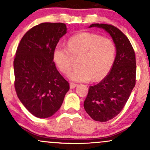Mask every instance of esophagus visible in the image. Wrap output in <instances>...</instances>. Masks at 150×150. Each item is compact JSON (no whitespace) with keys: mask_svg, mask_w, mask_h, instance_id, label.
<instances>
[{"mask_svg":"<svg viewBox=\"0 0 150 150\" xmlns=\"http://www.w3.org/2000/svg\"><path fill=\"white\" fill-rule=\"evenodd\" d=\"M77 86V84L73 83V82H70V89H74V88H75V87H76Z\"/></svg>","mask_w":150,"mask_h":150,"instance_id":"34e87169","label":"esophagus"}]
</instances>
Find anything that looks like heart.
I'll return each mask as SVG.
<instances>
[{
    "label": "heart",
    "mask_w": 150,
    "mask_h": 150,
    "mask_svg": "<svg viewBox=\"0 0 150 150\" xmlns=\"http://www.w3.org/2000/svg\"><path fill=\"white\" fill-rule=\"evenodd\" d=\"M116 48L109 38L100 34L84 32L70 37L68 48L56 46L53 50L55 63L63 73H69L75 58H80V68L69 74L75 82L100 81L112 68L116 57Z\"/></svg>",
    "instance_id": "heart-1"
}]
</instances>
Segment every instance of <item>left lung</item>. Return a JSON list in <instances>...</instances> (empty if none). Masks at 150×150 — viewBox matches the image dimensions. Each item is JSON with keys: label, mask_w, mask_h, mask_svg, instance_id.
<instances>
[{"label": "left lung", "mask_w": 150, "mask_h": 150, "mask_svg": "<svg viewBox=\"0 0 150 150\" xmlns=\"http://www.w3.org/2000/svg\"><path fill=\"white\" fill-rule=\"evenodd\" d=\"M110 34L116 48L111 71L97 85L91 86L84 108L96 121L106 122L122 111L135 85L136 61L133 48L119 29L106 24H92Z\"/></svg>", "instance_id": "left-lung-1"}]
</instances>
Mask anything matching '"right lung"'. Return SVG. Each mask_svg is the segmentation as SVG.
Instances as JSON below:
<instances>
[{"label": "right lung", "instance_id": "right-lung-1", "mask_svg": "<svg viewBox=\"0 0 150 150\" xmlns=\"http://www.w3.org/2000/svg\"><path fill=\"white\" fill-rule=\"evenodd\" d=\"M66 33L64 23H41L26 32L17 49L15 91L25 107L38 118L53 116L70 89L53 58V50Z\"/></svg>", "mask_w": 150, "mask_h": 150}]
</instances>
